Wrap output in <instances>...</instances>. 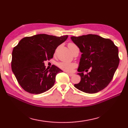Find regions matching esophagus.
Wrapping results in <instances>:
<instances>
[{"label":"esophagus","instance_id":"1","mask_svg":"<svg viewBox=\"0 0 128 128\" xmlns=\"http://www.w3.org/2000/svg\"><path fill=\"white\" fill-rule=\"evenodd\" d=\"M67 74H68L70 76H73L74 75V74H71V73H68V72H67Z\"/></svg>","mask_w":128,"mask_h":128}]
</instances>
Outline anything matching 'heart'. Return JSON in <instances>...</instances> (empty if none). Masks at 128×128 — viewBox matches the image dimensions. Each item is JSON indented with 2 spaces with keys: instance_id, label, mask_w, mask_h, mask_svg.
<instances>
[{
  "instance_id": "heart-1",
  "label": "heart",
  "mask_w": 128,
  "mask_h": 128,
  "mask_svg": "<svg viewBox=\"0 0 128 128\" xmlns=\"http://www.w3.org/2000/svg\"><path fill=\"white\" fill-rule=\"evenodd\" d=\"M68 46L70 49L72 48H74V47L76 46L74 43H69ZM58 66H59L60 68H62V70H64L67 71H71L72 70V68L75 66V64L70 62H60V64H58Z\"/></svg>"
}]
</instances>
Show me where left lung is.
<instances>
[{
    "instance_id": "1",
    "label": "left lung",
    "mask_w": 128,
    "mask_h": 128,
    "mask_svg": "<svg viewBox=\"0 0 128 128\" xmlns=\"http://www.w3.org/2000/svg\"><path fill=\"white\" fill-rule=\"evenodd\" d=\"M82 53L78 71L81 77L74 86L86 93H96L108 86L119 64L118 50L113 42L97 35L71 36ZM90 68L91 71L85 75Z\"/></svg>"
}]
</instances>
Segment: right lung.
Instances as JSON below:
<instances>
[{"label": "right lung", "mask_w": 128, "mask_h": 128, "mask_svg": "<svg viewBox=\"0 0 128 128\" xmlns=\"http://www.w3.org/2000/svg\"><path fill=\"white\" fill-rule=\"evenodd\" d=\"M68 38V35L59 37L37 34L23 38L13 48L12 72L26 92L38 94L54 86L56 75L63 71L55 65L48 70L44 62L53 58L57 47Z\"/></svg>", "instance_id": "add662e5"}]
</instances>
